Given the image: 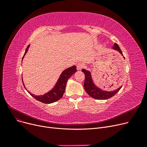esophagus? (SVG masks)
<instances>
[{"mask_svg":"<svg viewBox=\"0 0 147 147\" xmlns=\"http://www.w3.org/2000/svg\"><path fill=\"white\" fill-rule=\"evenodd\" d=\"M83 64L82 63H78L77 64V69H78V70H80L83 67Z\"/></svg>","mask_w":147,"mask_h":147,"instance_id":"1","label":"esophagus"}]
</instances>
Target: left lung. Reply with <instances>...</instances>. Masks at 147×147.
Returning a JSON list of instances; mask_svg holds the SVG:
<instances>
[{"label": "left lung", "instance_id": "1", "mask_svg": "<svg viewBox=\"0 0 147 147\" xmlns=\"http://www.w3.org/2000/svg\"><path fill=\"white\" fill-rule=\"evenodd\" d=\"M113 48L115 50L118 51L122 55H123L120 47L116 43H114ZM82 72L84 74V76H85V79H84V88L85 89V91L87 92L88 94L90 96H91L92 98H93L94 99H109L116 94L122 87L121 86L117 90H115L114 91L108 92V91L102 90L98 88L95 85L94 83H93V80L92 79L91 74L89 71H86L85 69H83Z\"/></svg>", "mask_w": 147, "mask_h": 147}]
</instances>
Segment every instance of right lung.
<instances>
[{
  "mask_svg": "<svg viewBox=\"0 0 147 147\" xmlns=\"http://www.w3.org/2000/svg\"><path fill=\"white\" fill-rule=\"evenodd\" d=\"M29 46H30V45L26 48L25 53L22 57V59L24 58V55H26V53H27ZM76 71H77V69L75 65L66 69L65 70H64L63 73H61L57 84H55V86L53 88V89L52 90H51L50 92H48V93L44 95L35 96L31 94L30 92H28L34 98H35L36 100H37V101H40L41 102H43L45 104H51L54 102H56L60 98L63 97V94L65 92V86H66L68 79L70 78L74 73H75ZM23 84H24V83H23Z\"/></svg>",
  "mask_w": 147,
  "mask_h": 147,
  "instance_id": "obj_1",
  "label": "right lung"
}]
</instances>
